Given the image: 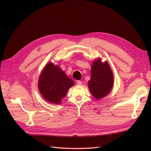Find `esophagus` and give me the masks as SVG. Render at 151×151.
<instances>
[{
	"instance_id": "1",
	"label": "esophagus",
	"mask_w": 151,
	"mask_h": 151,
	"mask_svg": "<svg viewBox=\"0 0 151 151\" xmlns=\"http://www.w3.org/2000/svg\"><path fill=\"white\" fill-rule=\"evenodd\" d=\"M76 84H77V85H78V86H81L82 82L81 81H78L77 82H76Z\"/></svg>"
}]
</instances>
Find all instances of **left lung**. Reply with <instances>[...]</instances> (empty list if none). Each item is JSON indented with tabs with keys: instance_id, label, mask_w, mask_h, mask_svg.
Instances as JSON below:
<instances>
[{
	"instance_id": "8db88e82",
	"label": "left lung",
	"mask_w": 151,
	"mask_h": 151,
	"mask_svg": "<svg viewBox=\"0 0 151 151\" xmlns=\"http://www.w3.org/2000/svg\"><path fill=\"white\" fill-rule=\"evenodd\" d=\"M91 78L88 88L92 95L99 100L108 95L114 86V74L107 62H102L98 58L92 63Z\"/></svg>"
}]
</instances>
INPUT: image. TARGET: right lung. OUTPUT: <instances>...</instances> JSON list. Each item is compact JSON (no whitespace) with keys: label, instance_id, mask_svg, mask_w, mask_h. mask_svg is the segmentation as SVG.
Wrapping results in <instances>:
<instances>
[{"label":"right lung","instance_id":"add662e5","mask_svg":"<svg viewBox=\"0 0 151 151\" xmlns=\"http://www.w3.org/2000/svg\"><path fill=\"white\" fill-rule=\"evenodd\" d=\"M75 82L58 65L49 62L44 67L38 80V89L42 97L50 104H59Z\"/></svg>","mask_w":151,"mask_h":151}]
</instances>
